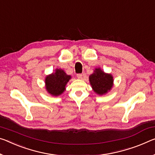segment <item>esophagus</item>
I'll list each match as a JSON object with an SVG mask.
<instances>
[{
    "label": "esophagus",
    "instance_id": "1",
    "mask_svg": "<svg viewBox=\"0 0 155 155\" xmlns=\"http://www.w3.org/2000/svg\"><path fill=\"white\" fill-rule=\"evenodd\" d=\"M83 77V75L81 74H77V78H79V79H81V78H82Z\"/></svg>",
    "mask_w": 155,
    "mask_h": 155
}]
</instances>
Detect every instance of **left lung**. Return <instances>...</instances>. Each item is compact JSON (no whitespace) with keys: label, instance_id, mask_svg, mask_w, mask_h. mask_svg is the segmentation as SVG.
<instances>
[{"label":"left lung","instance_id":"left-lung-1","mask_svg":"<svg viewBox=\"0 0 155 155\" xmlns=\"http://www.w3.org/2000/svg\"><path fill=\"white\" fill-rule=\"evenodd\" d=\"M89 81L92 90L100 96L106 94L114 85V78L111 74L106 73L100 68H95L89 77Z\"/></svg>","mask_w":155,"mask_h":155}]
</instances>
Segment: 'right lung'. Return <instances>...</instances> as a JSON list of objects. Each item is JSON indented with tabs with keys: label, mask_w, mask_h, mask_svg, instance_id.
I'll return each instance as SVG.
<instances>
[{
	"label": "right lung",
	"mask_w": 155,
	"mask_h": 155,
	"mask_svg": "<svg viewBox=\"0 0 155 155\" xmlns=\"http://www.w3.org/2000/svg\"><path fill=\"white\" fill-rule=\"evenodd\" d=\"M70 75H68L62 69H56L54 72L46 76L45 79V89L53 97H58L65 92V86L71 79Z\"/></svg>",
	"instance_id": "obj_1"
}]
</instances>
